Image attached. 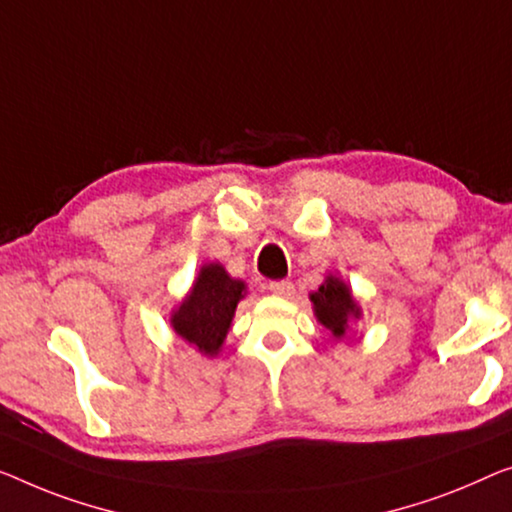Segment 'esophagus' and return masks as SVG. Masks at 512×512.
Returning <instances> with one entry per match:
<instances>
[{"label":"esophagus","mask_w":512,"mask_h":512,"mask_svg":"<svg viewBox=\"0 0 512 512\" xmlns=\"http://www.w3.org/2000/svg\"><path fill=\"white\" fill-rule=\"evenodd\" d=\"M269 292L276 294V296H292L294 285L289 280H271L269 282Z\"/></svg>","instance_id":"34e87169"}]
</instances>
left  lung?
<instances>
[{
    "mask_svg": "<svg viewBox=\"0 0 512 512\" xmlns=\"http://www.w3.org/2000/svg\"><path fill=\"white\" fill-rule=\"evenodd\" d=\"M317 322L333 333V338H345L349 324L361 317V308L354 301L352 289L338 276H326L317 292L310 294Z\"/></svg>",
    "mask_w": 512,
    "mask_h": 512,
    "instance_id": "1",
    "label": "left lung"
}]
</instances>
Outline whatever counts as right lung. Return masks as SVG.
Segmentation results:
<instances>
[{"mask_svg":"<svg viewBox=\"0 0 512 512\" xmlns=\"http://www.w3.org/2000/svg\"><path fill=\"white\" fill-rule=\"evenodd\" d=\"M246 296V282L234 280L218 262L204 264L170 322L174 333L204 356H218L232 326L239 301Z\"/></svg>","mask_w":512,"mask_h":512,"instance_id":"add662e5","label":"right lung"}]
</instances>
